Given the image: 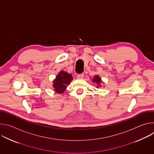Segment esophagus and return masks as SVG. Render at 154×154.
Here are the masks:
<instances>
[{
    "instance_id": "34e87169",
    "label": "esophagus",
    "mask_w": 154,
    "mask_h": 154,
    "mask_svg": "<svg viewBox=\"0 0 154 154\" xmlns=\"http://www.w3.org/2000/svg\"><path fill=\"white\" fill-rule=\"evenodd\" d=\"M77 79H83V78L84 77V74H78L77 76Z\"/></svg>"
}]
</instances>
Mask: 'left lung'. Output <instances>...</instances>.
I'll return each instance as SVG.
<instances>
[{"label": "left lung", "mask_w": 154, "mask_h": 154, "mask_svg": "<svg viewBox=\"0 0 154 154\" xmlns=\"http://www.w3.org/2000/svg\"><path fill=\"white\" fill-rule=\"evenodd\" d=\"M93 82H95L97 83V88H99V86H101V83L102 82L100 77L98 75H96L94 76V77L93 79Z\"/></svg>", "instance_id": "8db88e82"}]
</instances>
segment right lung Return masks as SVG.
I'll return each mask as SVG.
<instances>
[{
    "instance_id": "1",
    "label": "right lung",
    "mask_w": 154,
    "mask_h": 154,
    "mask_svg": "<svg viewBox=\"0 0 154 154\" xmlns=\"http://www.w3.org/2000/svg\"><path fill=\"white\" fill-rule=\"evenodd\" d=\"M73 80L71 74L61 71L57 75L55 79L53 82V87L56 93L58 94L63 93L66 89L67 85Z\"/></svg>"
}]
</instances>
